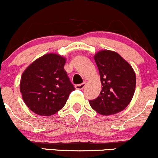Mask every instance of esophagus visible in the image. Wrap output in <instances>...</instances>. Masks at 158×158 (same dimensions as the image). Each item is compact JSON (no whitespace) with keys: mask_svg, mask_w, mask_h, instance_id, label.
<instances>
[{"mask_svg":"<svg viewBox=\"0 0 158 158\" xmlns=\"http://www.w3.org/2000/svg\"><path fill=\"white\" fill-rule=\"evenodd\" d=\"M86 86V83H81V84H77V85H75V89H84V87Z\"/></svg>","mask_w":158,"mask_h":158,"instance_id":"esophagus-1","label":"esophagus"}]
</instances>
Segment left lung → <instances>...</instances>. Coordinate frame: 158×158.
<instances>
[{
	"instance_id": "1",
	"label": "left lung",
	"mask_w": 158,
	"mask_h": 158,
	"mask_svg": "<svg viewBox=\"0 0 158 158\" xmlns=\"http://www.w3.org/2000/svg\"><path fill=\"white\" fill-rule=\"evenodd\" d=\"M102 84L96 99L89 101L92 109L103 115L123 111L129 104L136 86L135 71L119 54L102 50L94 55Z\"/></svg>"
}]
</instances>
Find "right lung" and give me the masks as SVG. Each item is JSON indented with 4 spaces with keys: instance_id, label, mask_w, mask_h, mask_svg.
<instances>
[{
    "instance_id": "add662e5",
    "label": "right lung",
    "mask_w": 158,
    "mask_h": 158,
    "mask_svg": "<svg viewBox=\"0 0 158 158\" xmlns=\"http://www.w3.org/2000/svg\"><path fill=\"white\" fill-rule=\"evenodd\" d=\"M65 57L46 54L35 60L22 74L20 90L24 103L35 114L50 116L66 104L75 89L64 70Z\"/></svg>"
}]
</instances>
